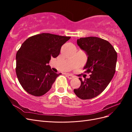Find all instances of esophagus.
Here are the masks:
<instances>
[{
    "label": "esophagus",
    "instance_id": "esophagus-1",
    "mask_svg": "<svg viewBox=\"0 0 132 132\" xmlns=\"http://www.w3.org/2000/svg\"><path fill=\"white\" fill-rule=\"evenodd\" d=\"M66 76H67V77L69 79H73V78H74V76L73 75H70V74H66Z\"/></svg>",
    "mask_w": 132,
    "mask_h": 132
}]
</instances>
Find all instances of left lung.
Segmentation results:
<instances>
[{"mask_svg":"<svg viewBox=\"0 0 132 132\" xmlns=\"http://www.w3.org/2000/svg\"><path fill=\"white\" fill-rule=\"evenodd\" d=\"M78 45L87 56L85 73H91L90 78L81 81L74 93L82 100L96 97L104 90L113 78L116 71L117 54L111 44L97 37H87L77 39Z\"/></svg>","mask_w":132,"mask_h":132,"instance_id":"1","label":"left lung"}]
</instances>
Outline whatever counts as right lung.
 Wrapping results in <instances>:
<instances>
[{"mask_svg": "<svg viewBox=\"0 0 132 132\" xmlns=\"http://www.w3.org/2000/svg\"><path fill=\"white\" fill-rule=\"evenodd\" d=\"M70 38L48 33L34 35L23 42L16 55V73L27 93L41 96L48 91L61 73H55L47 64L56 58L62 46Z\"/></svg>", "mask_w": 132, "mask_h": 132, "instance_id": "right-lung-1", "label": "right lung"}]
</instances>
